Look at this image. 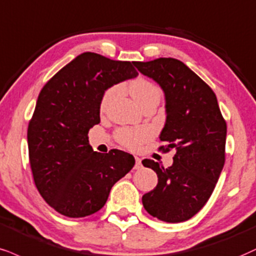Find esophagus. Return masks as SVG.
Here are the masks:
<instances>
[{
    "mask_svg": "<svg viewBox=\"0 0 256 256\" xmlns=\"http://www.w3.org/2000/svg\"><path fill=\"white\" fill-rule=\"evenodd\" d=\"M134 158H136V164H134V169L142 168V160L140 158H137V156Z\"/></svg>",
    "mask_w": 256,
    "mask_h": 256,
    "instance_id": "1",
    "label": "esophagus"
}]
</instances>
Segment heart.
<instances>
[{
    "label": "heart",
    "instance_id": "obj_1",
    "mask_svg": "<svg viewBox=\"0 0 256 256\" xmlns=\"http://www.w3.org/2000/svg\"><path fill=\"white\" fill-rule=\"evenodd\" d=\"M116 90H118L116 87H110L104 92L100 102L101 110L107 106L110 98L116 94ZM130 92L134 100L140 104H143L152 95L160 94L158 88L154 83L144 78L134 80L130 84ZM150 137H152V131L149 128H122L116 132V140H118V143L130 150L140 149Z\"/></svg>",
    "mask_w": 256,
    "mask_h": 256
}]
</instances>
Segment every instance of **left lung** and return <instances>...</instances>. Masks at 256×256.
Segmentation results:
<instances>
[{
	"mask_svg": "<svg viewBox=\"0 0 256 256\" xmlns=\"http://www.w3.org/2000/svg\"><path fill=\"white\" fill-rule=\"evenodd\" d=\"M134 66L164 92L167 119L160 140L167 146L158 149L176 152L168 168L152 160L142 161L158 178L142 202L160 220L184 222L202 210L216 187L226 162V122L214 90L181 60L158 58Z\"/></svg>",
	"mask_w": 256,
	"mask_h": 256,
	"instance_id": "obj_1",
	"label": "left lung"
}]
</instances>
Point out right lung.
<instances>
[{
    "label": "right lung",
    "instance_id": "obj_1",
    "mask_svg": "<svg viewBox=\"0 0 256 256\" xmlns=\"http://www.w3.org/2000/svg\"><path fill=\"white\" fill-rule=\"evenodd\" d=\"M137 75L131 62L84 52L42 87L27 130L30 164L40 196L58 214L98 212L134 168V156L122 150L93 152L88 132L100 122L104 90Z\"/></svg>",
    "mask_w": 256,
    "mask_h": 256
}]
</instances>
